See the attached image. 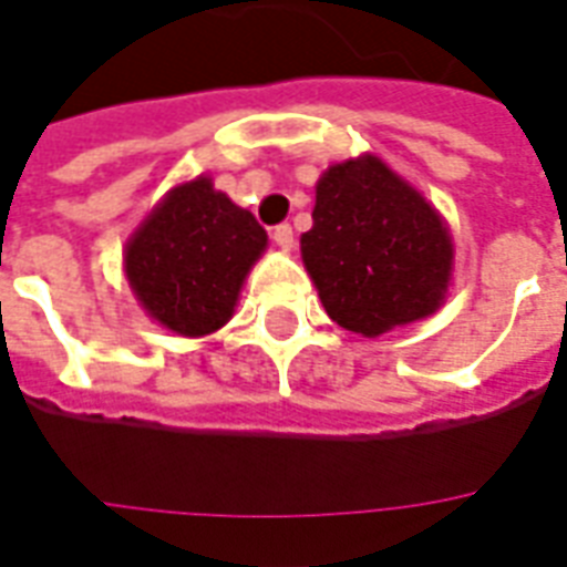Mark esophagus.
Here are the masks:
<instances>
[{
  "label": "esophagus",
  "mask_w": 567,
  "mask_h": 567,
  "mask_svg": "<svg viewBox=\"0 0 567 567\" xmlns=\"http://www.w3.org/2000/svg\"><path fill=\"white\" fill-rule=\"evenodd\" d=\"M270 237H272V243L279 246V249H285V251L295 249V230H291V225H276Z\"/></svg>",
  "instance_id": "obj_1"
}]
</instances>
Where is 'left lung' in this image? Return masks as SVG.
Instances as JSON below:
<instances>
[{
  "mask_svg": "<svg viewBox=\"0 0 567 567\" xmlns=\"http://www.w3.org/2000/svg\"><path fill=\"white\" fill-rule=\"evenodd\" d=\"M300 249L327 316L363 337L433 316L451 282L439 213L375 155L321 177Z\"/></svg>",
  "mask_w": 567,
  "mask_h": 567,
  "instance_id": "obj_1",
  "label": "left lung"
}]
</instances>
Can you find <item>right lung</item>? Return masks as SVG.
Masks as SVG:
<instances>
[{"mask_svg": "<svg viewBox=\"0 0 567 567\" xmlns=\"http://www.w3.org/2000/svg\"><path fill=\"white\" fill-rule=\"evenodd\" d=\"M264 246L267 234L249 209L198 177L174 188L134 234L125 276L158 324L204 337L234 316L243 279Z\"/></svg>", "mask_w": 567, "mask_h": 567, "instance_id": "add662e5", "label": "right lung"}]
</instances>
